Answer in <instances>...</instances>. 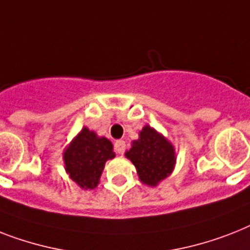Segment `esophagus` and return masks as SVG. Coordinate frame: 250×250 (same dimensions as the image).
<instances>
[{"label":"esophagus","mask_w":250,"mask_h":250,"mask_svg":"<svg viewBox=\"0 0 250 250\" xmlns=\"http://www.w3.org/2000/svg\"><path fill=\"white\" fill-rule=\"evenodd\" d=\"M125 143L123 141V140H118V141H115V144H114L115 153L123 154L125 153Z\"/></svg>","instance_id":"1"}]
</instances>
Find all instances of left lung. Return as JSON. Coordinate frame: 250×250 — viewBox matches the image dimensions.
<instances>
[{
  "label": "left lung",
  "mask_w": 250,
  "mask_h": 250,
  "mask_svg": "<svg viewBox=\"0 0 250 250\" xmlns=\"http://www.w3.org/2000/svg\"><path fill=\"white\" fill-rule=\"evenodd\" d=\"M125 157L137 169L140 181L149 186H157L167 178L176 163L173 145L150 125L141 129L139 140L132 143Z\"/></svg>",
  "instance_id": "1"
}]
</instances>
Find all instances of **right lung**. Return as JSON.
Returning a JSON list of instances; mask_svg holds the SVG:
<instances>
[{
  "label": "right lung",
  "instance_id": "right-lung-1",
  "mask_svg": "<svg viewBox=\"0 0 250 250\" xmlns=\"http://www.w3.org/2000/svg\"><path fill=\"white\" fill-rule=\"evenodd\" d=\"M114 157L113 144L87 127L73 139L62 155L66 173L84 190L96 188L106 160Z\"/></svg>",
  "mask_w": 250,
  "mask_h": 250
}]
</instances>
